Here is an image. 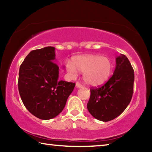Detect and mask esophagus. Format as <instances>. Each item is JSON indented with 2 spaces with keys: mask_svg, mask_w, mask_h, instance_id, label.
Returning a JSON list of instances; mask_svg holds the SVG:
<instances>
[{
  "mask_svg": "<svg viewBox=\"0 0 152 152\" xmlns=\"http://www.w3.org/2000/svg\"><path fill=\"white\" fill-rule=\"evenodd\" d=\"M76 87L77 88H82V86L80 84L78 83V82H76Z\"/></svg>",
  "mask_w": 152,
  "mask_h": 152,
  "instance_id": "obj_1",
  "label": "esophagus"
}]
</instances>
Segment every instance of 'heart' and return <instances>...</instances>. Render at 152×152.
Listing matches in <instances>:
<instances>
[{"label":"heart","instance_id":"b5f03b06","mask_svg":"<svg viewBox=\"0 0 152 152\" xmlns=\"http://www.w3.org/2000/svg\"><path fill=\"white\" fill-rule=\"evenodd\" d=\"M69 73L76 76L77 70L83 72L84 82L91 86H99L108 81L113 71V64L110 59L96 54L74 56L72 62L66 64Z\"/></svg>","mask_w":152,"mask_h":152}]
</instances>
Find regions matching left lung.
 Here are the masks:
<instances>
[{
	"mask_svg": "<svg viewBox=\"0 0 152 152\" xmlns=\"http://www.w3.org/2000/svg\"><path fill=\"white\" fill-rule=\"evenodd\" d=\"M134 71L125 55L116 58L111 78L101 87L91 90L87 109L92 116L107 122L115 119L130 103L133 92Z\"/></svg>",
	"mask_w": 152,
	"mask_h": 152,
	"instance_id": "8db88e82",
	"label": "left lung"
}]
</instances>
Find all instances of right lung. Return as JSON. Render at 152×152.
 Here are the masks:
<instances>
[{
  "label": "right lung",
  "instance_id": "1",
  "mask_svg": "<svg viewBox=\"0 0 152 152\" xmlns=\"http://www.w3.org/2000/svg\"><path fill=\"white\" fill-rule=\"evenodd\" d=\"M55 48L31 51L19 68L18 88L23 103L40 119H53L65 107L75 83L59 80Z\"/></svg>",
  "mask_w": 152,
  "mask_h": 152
}]
</instances>
